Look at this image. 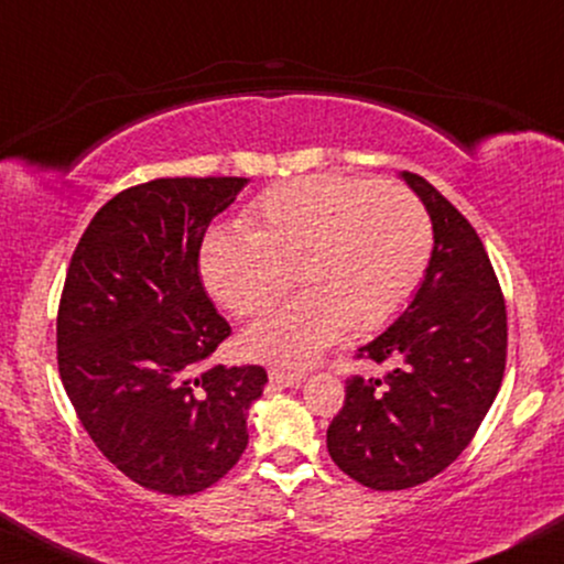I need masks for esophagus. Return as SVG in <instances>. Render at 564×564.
<instances>
[{
  "mask_svg": "<svg viewBox=\"0 0 564 564\" xmlns=\"http://www.w3.org/2000/svg\"><path fill=\"white\" fill-rule=\"evenodd\" d=\"M308 373L305 371H282V368H271L269 379L280 387H301Z\"/></svg>",
  "mask_w": 564,
  "mask_h": 564,
  "instance_id": "34e87169",
  "label": "esophagus"
}]
</instances>
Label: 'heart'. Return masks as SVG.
Masks as SVG:
<instances>
[{"instance_id":"b5f03b06","label":"heart","mask_w":564,"mask_h":564,"mask_svg":"<svg viewBox=\"0 0 564 564\" xmlns=\"http://www.w3.org/2000/svg\"><path fill=\"white\" fill-rule=\"evenodd\" d=\"M434 253L421 200L398 185L343 175L290 180L256 200L246 232L214 229L200 248L206 290L235 316H259L290 288L295 301L248 326V358L297 366L352 332L387 324L419 290Z\"/></svg>"}]
</instances>
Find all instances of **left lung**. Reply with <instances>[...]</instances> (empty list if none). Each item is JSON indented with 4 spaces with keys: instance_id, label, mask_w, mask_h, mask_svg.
<instances>
[{
    "instance_id": "obj_1",
    "label": "left lung",
    "mask_w": 564,
    "mask_h": 564,
    "mask_svg": "<svg viewBox=\"0 0 564 564\" xmlns=\"http://www.w3.org/2000/svg\"><path fill=\"white\" fill-rule=\"evenodd\" d=\"M426 206L434 253L398 322L358 347L389 360L381 379H347L326 449L352 481L400 491L442 474L468 447L505 377L507 314L484 242L421 175L402 172Z\"/></svg>"
}]
</instances>
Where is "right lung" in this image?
Segmentation results:
<instances>
[{
	"mask_svg": "<svg viewBox=\"0 0 564 564\" xmlns=\"http://www.w3.org/2000/svg\"><path fill=\"white\" fill-rule=\"evenodd\" d=\"M246 177H162L104 204L69 261L57 364L75 413L109 463L159 495L185 497L248 447L261 366H206L229 324L198 271L212 219Z\"/></svg>",
	"mask_w": 564,
	"mask_h": 564,
	"instance_id": "1",
	"label": "right lung"
}]
</instances>
